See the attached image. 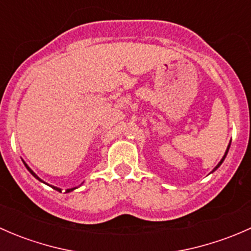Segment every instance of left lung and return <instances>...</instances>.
<instances>
[{"instance_id": "obj_1", "label": "left lung", "mask_w": 251, "mask_h": 251, "mask_svg": "<svg viewBox=\"0 0 251 251\" xmlns=\"http://www.w3.org/2000/svg\"><path fill=\"white\" fill-rule=\"evenodd\" d=\"M229 146H231V143H229V144H228V147H227V151H226V153H225L224 158H222V159H221V161H220V163H219V164H217V165H216V166H215V169H214V170H212V173H214V171H215V170H216V169H217V168H220V165H221V164H222V163H224L225 158H226L227 153H228V149H229Z\"/></svg>"}]
</instances>
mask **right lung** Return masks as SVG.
<instances>
[{
  "instance_id": "right-lung-1",
  "label": "right lung",
  "mask_w": 251,
  "mask_h": 251,
  "mask_svg": "<svg viewBox=\"0 0 251 251\" xmlns=\"http://www.w3.org/2000/svg\"><path fill=\"white\" fill-rule=\"evenodd\" d=\"M24 165H25V166H26V169H27V170H29V171H30V174H31V175H32V176H34V177H35V178H37V179H39V181L44 182V181H42V179H41V178H40V177H39V176H37V175H36V174H35V173H34V171H32V170H31V169H30V168H29V166H27V165H26V164H25V163H24ZM44 183H45V182H44ZM50 187H52V188H53V189H55V191H58V192H62V189H60V188H58V187H53V186H50ZM74 189H75V188H70V189H67V191H65V193H69V192L74 191Z\"/></svg>"
}]
</instances>
